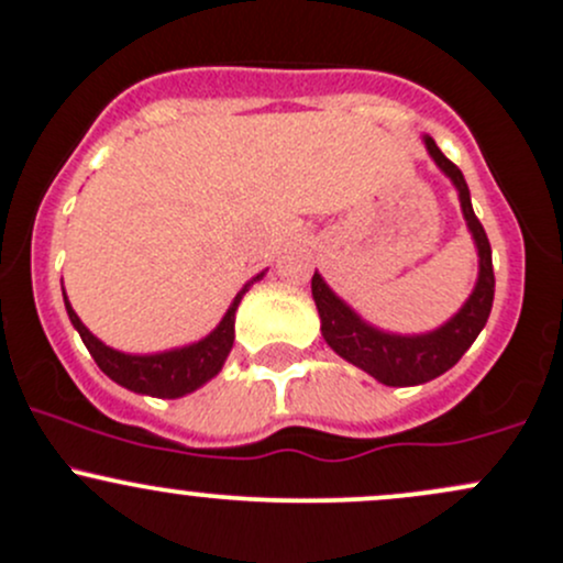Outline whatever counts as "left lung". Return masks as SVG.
<instances>
[{"instance_id": "8db88e82", "label": "left lung", "mask_w": 563, "mask_h": 563, "mask_svg": "<svg viewBox=\"0 0 563 563\" xmlns=\"http://www.w3.org/2000/svg\"><path fill=\"white\" fill-rule=\"evenodd\" d=\"M423 145L431 162L459 191L461 212H464L466 229H470L477 247V283L470 299L459 307V312L448 318L442 327L423 331V334H396V331L372 327L345 299L331 291L329 283L318 272L312 275V299H316L318 316H321V334L327 345L347 364L358 366L377 383L394 388L421 386V383L434 380V377L445 375L453 364H459V358L470 351V345L483 331L490 316V305H494L490 245L483 223L477 221L475 210H472L470 186H466L461 169L437 147V142L429 134H423Z\"/></svg>"}]
</instances>
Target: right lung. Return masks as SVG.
<instances>
[{
	"label": "right lung",
	"instance_id": "1",
	"mask_svg": "<svg viewBox=\"0 0 563 563\" xmlns=\"http://www.w3.org/2000/svg\"><path fill=\"white\" fill-rule=\"evenodd\" d=\"M266 275L258 272L256 277L245 283V286L236 291V297L229 310L223 312L221 323L202 336V340L191 342V345L183 347H169V351L158 353H123L115 347L104 345L97 334L86 329V323L80 321L78 312L69 305L67 291H64V307H67V316L73 321V327L78 329L82 345L88 347L91 358L97 361L99 369L110 377L118 386L134 390V394L156 396V399H180V396L191 394V390L202 388L205 383H210L218 372L227 364V356L232 353L234 345V316L236 307H240L242 297L247 294V288L256 280H262Z\"/></svg>",
	"mask_w": 563,
	"mask_h": 563
}]
</instances>
